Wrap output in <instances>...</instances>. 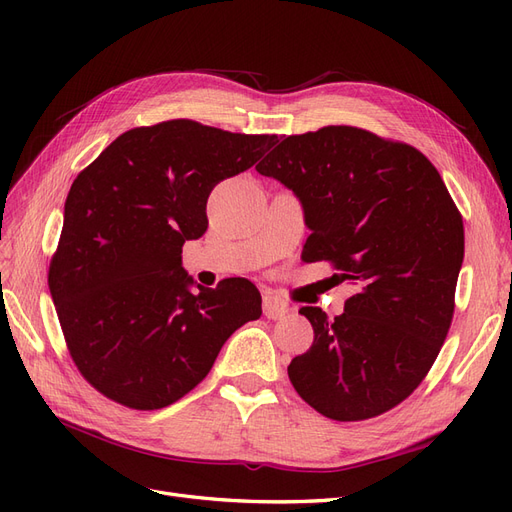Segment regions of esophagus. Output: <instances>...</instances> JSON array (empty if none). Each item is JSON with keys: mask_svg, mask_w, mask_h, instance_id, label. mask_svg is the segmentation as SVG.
Wrapping results in <instances>:
<instances>
[{"mask_svg": "<svg viewBox=\"0 0 512 512\" xmlns=\"http://www.w3.org/2000/svg\"><path fill=\"white\" fill-rule=\"evenodd\" d=\"M262 309H265V316L271 320H277L286 316L288 312V303L284 299L277 297V294H265L262 297Z\"/></svg>", "mask_w": 512, "mask_h": 512, "instance_id": "1", "label": "esophagus"}]
</instances>
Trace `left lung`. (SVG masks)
<instances>
[{
  "label": "left lung",
  "instance_id": "1",
  "mask_svg": "<svg viewBox=\"0 0 512 512\" xmlns=\"http://www.w3.org/2000/svg\"><path fill=\"white\" fill-rule=\"evenodd\" d=\"M256 170L299 196L301 258L329 260L356 290L342 316L301 307L314 344L294 391L333 421H365L410 397L444 344L463 262V220L421 151L352 126L286 136Z\"/></svg>",
  "mask_w": 512,
  "mask_h": 512
}]
</instances>
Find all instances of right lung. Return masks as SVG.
Instances as JSON below:
<instances>
[{
	"label": "right lung",
	"mask_w": 512,
	"mask_h": 512,
	"mask_svg": "<svg viewBox=\"0 0 512 512\" xmlns=\"http://www.w3.org/2000/svg\"><path fill=\"white\" fill-rule=\"evenodd\" d=\"M275 143L170 119L123 132L74 179L49 288L74 365L104 397L132 410L175 404L260 318L243 277L192 292L181 247L205 235L215 185Z\"/></svg>",
	"instance_id": "obj_1"
}]
</instances>
